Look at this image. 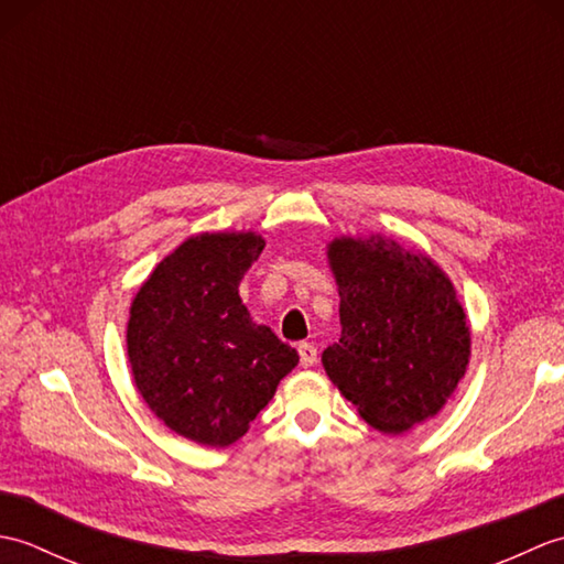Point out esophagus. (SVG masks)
Instances as JSON below:
<instances>
[{"label":"esophagus","mask_w":564,"mask_h":564,"mask_svg":"<svg viewBox=\"0 0 564 564\" xmlns=\"http://www.w3.org/2000/svg\"><path fill=\"white\" fill-rule=\"evenodd\" d=\"M297 354H301V364H303L305 368L317 364V349H315V344L303 341L301 346H297Z\"/></svg>","instance_id":"esophagus-1"}]
</instances>
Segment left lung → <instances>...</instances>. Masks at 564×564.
Returning <instances> with one entry per match:
<instances>
[{
    "mask_svg": "<svg viewBox=\"0 0 564 564\" xmlns=\"http://www.w3.org/2000/svg\"><path fill=\"white\" fill-rule=\"evenodd\" d=\"M341 339L327 376L370 426L400 434L434 416L465 373L470 332L446 275L388 239H337Z\"/></svg>",
    "mask_w": 564,
    "mask_h": 564,
    "instance_id": "left-lung-1",
    "label": "left lung"
}]
</instances>
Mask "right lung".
<instances>
[{"instance_id": "obj_1", "label": "right lung", "mask_w": 564, "mask_h": 564, "mask_svg": "<svg viewBox=\"0 0 564 564\" xmlns=\"http://www.w3.org/2000/svg\"><path fill=\"white\" fill-rule=\"evenodd\" d=\"M257 235L191 237L138 291L128 322L135 386L162 422L203 446H230L297 366V351L251 322L239 281Z\"/></svg>"}]
</instances>
